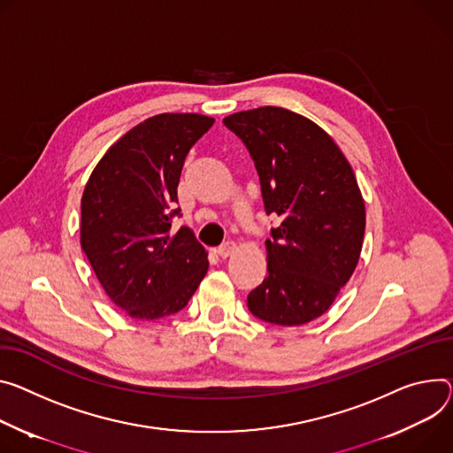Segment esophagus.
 I'll list each match as a JSON object with an SVG mask.
<instances>
[{"label": "esophagus", "mask_w": 453, "mask_h": 453, "mask_svg": "<svg viewBox=\"0 0 453 453\" xmlns=\"http://www.w3.org/2000/svg\"><path fill=\"white\" fill-rule=\"evenodd\" d=\"M234 251H236V243L231 242V240H229V242H224L222 245H219V248H217V255L222 257V258L231 257Z\"/></svg>", "instance_id": "1"}]
</instances>
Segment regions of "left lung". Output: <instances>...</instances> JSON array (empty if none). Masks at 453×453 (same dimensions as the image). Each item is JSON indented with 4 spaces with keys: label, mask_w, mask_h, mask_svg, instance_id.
Instances as JSON below:
<instances>
[{
    "label": "left lung",
    "mask_w": 453,
    "mask_h": 453,
    "mask_svg": "<svg viewBox=\"0 0 453 453\" xmlns=\"http://www.w3.org/2000/svg\"><path fill=\"white\" fill-rule=\"evenodd\" d=\"M224 125L255 162L265 213L281 220L248 307L269 323H309L333 305L359 260L365 202L354 172L318 125L285 108L238 111Z\"/></svg>",
    "instance_id": "1"
}]
</instances>
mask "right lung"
Returning <instances> with one entry per match:
<instances>
[{
	"mask_svg": "<svg viewBox=\"0 0 453 453\" xmlns=\"http://www.w3.org/2000/svg\"><path fill=\"white\" fill-rule=\"evenodd\" d=\"M215 119L160 113L122 135L81 198V248L110 300L137 319L182 311L208 273V253L180 217L177 186L191 146Z\"/></svg>",
	"mask_w": 453,
	"mask_h": 453,
	"instance_id": "1",
	"label": "right lung"
}]
</instances>
